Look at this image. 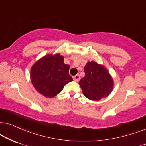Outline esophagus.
Listing matches in <instances>:
<instances>
[{
	"instance_id": "34e87169",
	"label": "esophagus",
	"mask_w": 146,
	"mask_h": 146,
	"mask_svg": "<svg viewBox=\"0 0 146 146\" xmlns=\"http://www.w3.org/2000/svg\"><path fill=\"white\" fill-rule=\"evenodd\" d=\"M79 79H80V76H79V74L75 75V76L73 77V80L75 81H79Z\"/></svg>"
}]
</instances>
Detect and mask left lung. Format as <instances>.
<instances>
[{
	"mask_svg": "<svg viewBox=\"0 0 146 146\" xmlns=\"http://www.w3.org/2000/svg\"><path fill=\"white\" fill-rule=\"evenodd\" d=\"M84 72L85 76L79 83L87 98L99 101L110 94L113 87V80L106 67L95 61L87 62Z\"/></svg>",
	"mask_w": 146,
	"mask_h": 146,
	"instance_id": "8db88e82",
	"label": "left lung"
}]
</instances>
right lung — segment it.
I'll list each match as a JSON object with an SVG mask.
<instances>
[{
	"instance_id": "obj_1",
	"label": "right lung",
	"mask_w": 146,
	"mask_h": 146,
	"mask_svg": "<svg viewBox=\"0 0 146 146\" xmlns=\"http://www.w3.org/2000/svg\"><path fill=\"white\" fill-rule=\"evenodd\" d=\"M70 66L64 63L60 54L46 55L36 62L31 69V80L33 87L46 98H53L73 81L69 74Z\"/></svg>"
}]
</instances>
